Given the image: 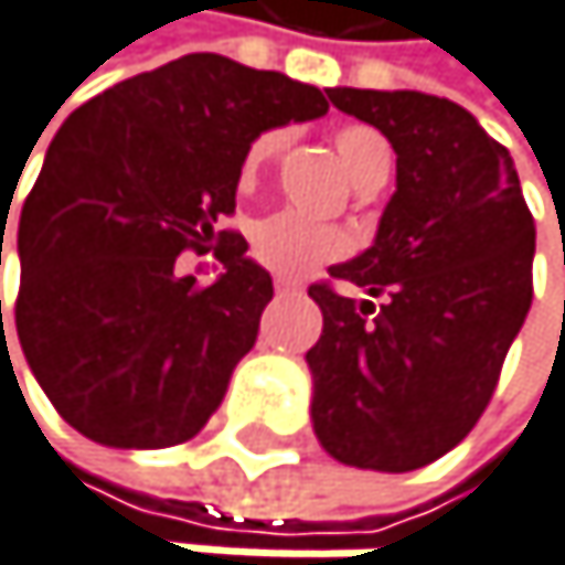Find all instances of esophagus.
<instances>
[{
	"label": "esophagus",
	"mask_w": 565,
	"mask_h": 565,
	"mask_svg": "<svg viewBox=\"0 0 565 565\" xmlns=\"http://www.w3.org/2000/svg\"><path fill=\"white\" fill-rule=\"evenodd\" d=\"M274 291L277 295H295V291H301V285L291 277H274Z\"/></svg>",
	"instance_id": "obj_1"
}]
</instances>
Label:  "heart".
Listing matches in <instances>:
<instances>
[{
  "label": "heart",
  "instance_id": "1",
  "mask_svg": "<svg viewBox=\"0 0 565 565\" xmlns=\"http://www.w3.org/2000/svg\"><path fill=\"white\" fill-rule=\"evenodd\" d=\"M332 141H335V151H339L345 172L352 175V182L359 189L373 185L380 179L386 182L393 151L376 128L345 125L335 131ZM285 145H288L285 128H270V131L257 135L247 151V159H244V179L250 182L267 162H274L280 151H285ZM250 244H254V257L277 274H305L318 264L345 257L352 247L345 230H339L332 223H315V220L288 213V210L257 220L254 233H250Z\"/></svg>",
  "mask_w": 565,
  "mask_h": 565
}]
</instances>
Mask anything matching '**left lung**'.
<instances>
[{"label": "left lung", "instance_id": "obj_1", "mask_svg": "<svg viewBox=\"0 0 565 565\" xmlns=\"http://www.w3.org/2000/svg\"><path fill=\"white\" fill-rule=\"evenodd\" d=\"M339 111L396 151L376 244L318 280L311 424L335 461L414 471L481 420L532 305L535 220L505 145L461 104L420 90L332 87Z\"/></svg>", "mask_w": 565, "mask_h": 565}]
</instances>
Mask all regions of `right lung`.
I'll list each match as a JSON object with an SVG mask.
<instances>
[{"instance_id":"right-lung-1","label":"right lung","mask_w":565,"mask_h":565,"mask_svg":"<svg viewBox=\"0 0 565 565\" xmlns=\"http://www.w3.org/2000/svg\"><path fill=\"white\" fill-rule=\"evenodd\" d=\"M324 111L311 84L189 53L63 121L19 213L15 335L74 430L145 450L206 427L274 298L220 220L250 141ZM210 246L224 264L213 286L174 270L179 253Z\"/></svg>"}]
</instances>
